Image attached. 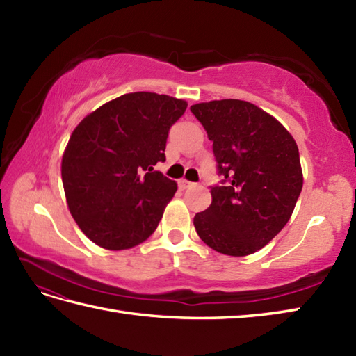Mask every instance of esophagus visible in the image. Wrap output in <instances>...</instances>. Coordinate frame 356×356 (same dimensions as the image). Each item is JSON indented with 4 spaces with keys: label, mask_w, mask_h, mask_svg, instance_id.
<instances>
[{
    "label": "esophagus",
    "mask_w": 356,
    "mask_h": 356,
    "mask_svg": "<svg viewBox=\"0 0 356 356\" xmlns=\"http://www.w3.org/2000/svg\"><path fill=\"white\" fill-rule=\"evenodd\" d=\"M194 184L193 182H190V180H186V179H182V180H179V186H180V190H186V188H191Z\"/></svg>",
    "instance_id": "1"
}]
</instances>
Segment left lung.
I'll return each mask as SVG.
<instances>
[{
	"label": "left lung",
	"mask_w": 356,
	"mask_h": 356,
	"mask_svg": "<svg viewBox=\"0 0 356 356\" xmlns=\"http://www.w3.org/2000/svg\"><path fill=\"white\" fill-rule=\"evenodd\" d=\"M213 140L222 184L194 217L199 237L214 251L254 254L289 222L303 188L298 147L275 118L257 105L222 99L191 105Z\"/></svg>",
	"instance_id": "left-lung-1"
}]
</instances>
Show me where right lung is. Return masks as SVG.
Wrapping results in <instances>:
<instances>
[{
  "mask_svg": "<svg viewBox=\"0 0 356 356\" xmlns=\"http://www.w3.org/2000/svg\"><path fill=\"white\" fill-rule=\"evenodd\" d=\"M176 97L138 92L116 97L74 128L63 156L67 205L86 236L122 251L157 228L177 184L154 171L170 128L186 110Z\"/></svg>",
  "mask_w": 356,
  "mask_h": 356,
  "instance_id": "1",
  "label": "right lung"
}]
</instances>
